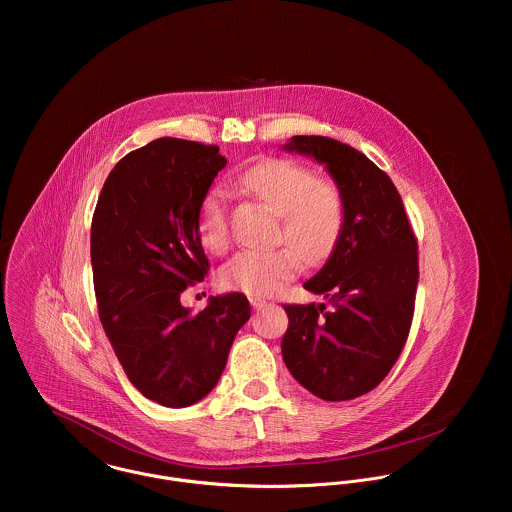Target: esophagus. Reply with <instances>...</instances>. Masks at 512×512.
<instances>
[{"instance_id": "1", "label": "esophagus", "mask_w": 512, "mask_h": 512, "mask_svg": "<svg viewBox=\"0 0 512 512\" xmlns=\"http://www.w3.org/2000/svg\"><path fill=\"white\" fill-rule=\"evenodd\" d=\"M250 303H252V307H254L256 311H260V309H264V307H268V305H270L266 299H260V297H252V299H250Z\"/></svg>"}]
</instances>
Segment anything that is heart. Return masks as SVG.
<instances>
[{
	"label": "heart",
	"mask_w": 512,
	"mask_h": 512,
	"mask_svg": "<svg viewBox=\"0 0 512 512\" xmlns=\"http://www.w3.org/2000/svg\"><path fill=\"white\" fill-rule=\"evenodd\" d=\"M240 183L252 197L282 215L278 238L290 246L238 252L222 266L220 284L226 290L266 297L292 280L301 260L315 264L335 250L345 222L343 195L333 181L290 159L256 163L240 175ZM199 232L211 252H226L230 211L220 189H211L201 203Z\"/></svg>",
	"instance_id": "heart-1"
}]
</instances>
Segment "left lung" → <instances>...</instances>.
<instances>
[{"instance_id":"1","label":"left lung","mask_w":512,"mask_h":512,"mask_svg":"<svg viewBox=\"0 0 512 512\" xmlns=\"http://www.w3.org/2000/svg\"><path fill=\"white\" fill-rule=\"evenodd\" d=\"M284 149L323 163L345 205L335 250L303 284L329 299L331 309L284 305V363L311 394L353 400L378 386L404 349L418 288V240L392 179L365 153L323 136H293Z\"/></svg>"}]
</instances>
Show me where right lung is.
<instances>
[{
    "instance_id": "obj_1",
    "label": "right lung",
    "mask_w": 512,
    "mask_h": 512,
    "mask_svg": "<svg viewBox=\"0 0 512 512\" xmlns=\"http://www.w3.org/2000/svg\"><path fill=\"white\" fill-rule=\"evenodd\" d=\"M224 165L219 146L153 140L116 163L92 217L102 327L130 382L167 408L191 406L217 386L250 319L244 293L211 297L197 315L181 305L209 270L199 211Z\"/></svg>"
}]
</instances>
